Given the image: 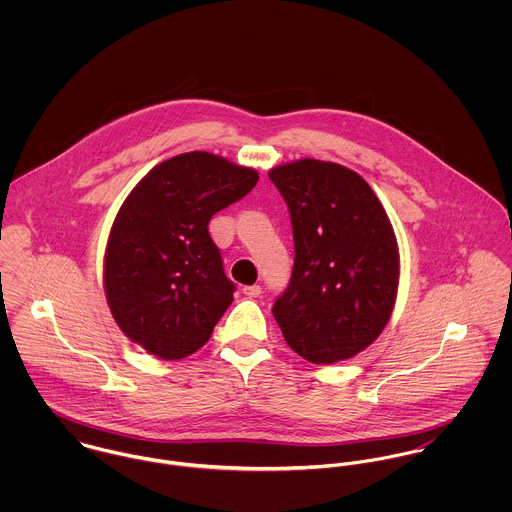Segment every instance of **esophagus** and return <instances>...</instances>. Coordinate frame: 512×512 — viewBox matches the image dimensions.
<instances>
[{
    "instance_id": "34e87169",
    "label": "esophagus",
    "mask_w": 512,
    "mask_h": 512,
    "mask_svg": "<svg viewBox=\"0 0 512 512\" xmlns=\"http://www.w3.org/2000/svg\"><path fill=\"white\" fill-rule=\"evenodd\" d=\"M242 292H244V295H248V297H260L262 288L260 286H246Z\"/></svg>"
}]
</instances>
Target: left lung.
Wrapping results in <instances>:
<instances>
[{"instance_id": "1", "label": "left lung", "mask_w": 512, "mask_h": 512, "mask_svg": "<svg viewBox=\"0 0 512 512\" xmlns=\"http://www.w3.org/2000/svg\"><path fill=\"white\" fill-rule=\"evenodd\" d=\"M292 219V280L272 313L313 365L365 351L386 327L400 278L394 228L365 179L331 161L270 169Z\"/></svg>"}]
</instances>
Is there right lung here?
I'll list each match as a JSON object with an SVG mask.
<instances>
[{
	"instance_id": "1",
	"label": "right lung",
	"mask_w": 512,
	"mask_h": 512,
	"mask_svg": "<svg viewBox=\"0 0 512 512\" xmlns=\"http://www.w3.org/2000/svg\"><path fill=\"white\" fill-rule=\"evenodd\" d=\"M256 183V169L189 151L155 165L120 207L104 290L118 327L147 353L179 361L209 341L234 293L209 220Z\"/></svg>"
}]
</instances>
